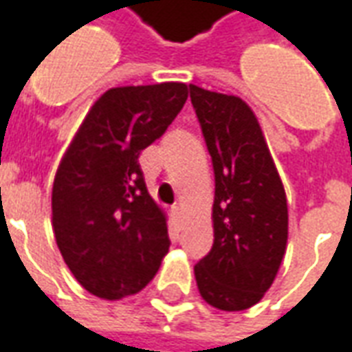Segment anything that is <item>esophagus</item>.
<instances>
[{
    "label": "esophagus",
    "instance_id": "obj_1",
    "mask_svg": "<svg viewBox=\"0 0 352 352\" xmlns=\"http://www.w3.org/2000/svg\"><path fill=\"white\" fill-rule=\"evenodd\" d=\"M173 214H175L177 219H183V206H181V204H175V206H173Z\"/></svg>",
    "mask_w": 352,
    "mask_h": 352
}]
</instances>
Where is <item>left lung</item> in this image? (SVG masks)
Masks as SVG:
<instances>
[{"instance_id": "8db88e82", "label": "left lung", "mask_w": 352, "mask_h": 352, "mask_svg": "<svg viewBox=\"0 0 352 352\" xmlns=\"http://www.w3.org/2000/svg\"><path fill=\"white\" fill-rule=\"evenodd\" d=\"M188 90L214 171V239L194 265L198 290L217 309H249L272 287L285 256V188L251 107L196 85Z\"/></svg>"}]
</instances>
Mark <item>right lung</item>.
I'll return each mask as SVG.
<instances>
[{"mask_svg": "<svg viewBox=\"0 0 352 352\" xmlns=\"http://www.w3.org/2000/svg\"><path fill=\"white\" fill-rule=\"evenodd\" d=\"M186 98L183 82L111 88L94 103L58 168V249L94 296L135 294L168 252L166 217L146 190L139 154L166 133Z\"/></svg>", "mask_w": 352, "mask_h": 352, "instance_id": "right-lung-1", "label": "right lung"}]
</instances>
